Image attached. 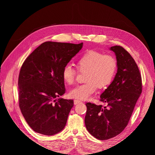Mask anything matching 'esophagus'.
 Listing matches in <instances>:
<instances>
[{
  "label": "esophagus",
  "mask_w": 155,
  "mask_h": 155,
  "mask_svg": "<svg viewBox=\"0 0 155 155\" xmlns=\"http://www.w3.org/2000/svg\"><path fill=\"white\" fill-rule=\"evenodd\" d=\"M80 102H81V101L80 100H74V105H77V104H79V103H80Z\"/></svg>",
  "instance_id": "esophagus-1"
}]
</instances>
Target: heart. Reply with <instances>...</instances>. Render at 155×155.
<instances>
[{
	"mask_svg": "<svg viewBox=\"0 0 155 155\" xmlns=\"http://www.w3.org/2000/svg\"><path fill=\"white\" fill-rule=\"evenodd\" d=\"M117 66V60L112 55L92 50L87 51L78 58L76 63L79 72H87V82L74 88L70 92V96L78 100L88 99L97 87L105 88L112 82ZM77 71L70 64H66L62 69V77L68 85L74 83Z\"/></svg>",
	"mask_w": 155,
	"mask_h": 155,
	"instance_id": "b5f03b06",
	"label": "heart"
}]
</instances>
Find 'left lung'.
Returning <instances> with one entry per match:
<instances>
[{"mask_svg": "<svg viewBox=\"0 0 155 155\" xmlns=\"http://www.w3.org/2000/svg\"><path fill=\"white\" fill-rule=\"evenodd\" d=\"M110 50L116 56L118 70L114 80L100 96V101L107 105L86 104V128L100 140L112 138L122 132L142 91L141 74L132 56L121 46H111Z\"/></svg>", "mask_w": 155, "mask_h": 155, "instance_id": "1", "label": "left lung"}]
</instances>
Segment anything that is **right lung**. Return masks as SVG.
I'll return each instance as SVG.
<instances>
[{
    "label": "right lung",
    "instance_id": "obj_1",
    "mask_svg": "<svg viewBox=\"0 0 155 155\" xmlns=\"http://www.w3.org/2000/svg\"><path fill=\"white\" fill-rule=\"evenodd\" d=\"M83 47L47 41L23 63L18 76V105L30 127L44 135L61 131L66 125L72 100L56 97L65 93L62 69Z\"/></svg>",
    "mask_w": 155,
    "mask_h": 155
}]
</instances>
